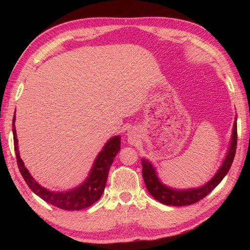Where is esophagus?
Returning <instances> with one entry per match:
<instances>
[{"instance_id": "34e87169", "label": "esophagus", "mask_w": 250, "mask_h": 250, "mask_svg": "<svg viewBox=\"0 0 250 250\" xmlns=\"http://www.w3.org/2000/svg\"><path fill=\"white\" fill-rule=\"evenodd\" d=\"M127 137H128V141H129L130 143H134V141H135V133H134V131L133 130H129L128 131V133H127Z\"/></svg>"}]
</instances>
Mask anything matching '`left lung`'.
Listing matches in <instances>:
<instances>
[{
  "instance_id": "left-lung-1",
  "label": "left lung",
  "mask_w": 250,
  "mask_h": 250,
  "mask_svg": "<svg viewBox=\"0 0 250 250\" xmlns=\"http://www.w3.org/2000/svg\"><path fill=\"white\" fill-rule=\"evenodd\" d=\"M237 118L233 123L232 135L230 141V146L229 148L228 154H226L224 161L219 168L215 176L211 178L208 183L203 185L202 187L195 188H188V190H177L172 188L164 185L160 178L157 177V173L153 165L151 164L146 158H142V167H143V177L147 190L151 196L157 201L163 204L172 207H183L188 206V204L196 203L197 201L203 199L206 196L210 193L214 188L221 183V180L229 171L231 164L233 161L234 154H236L237 148Z\"/></svg>"
}]
</instances>
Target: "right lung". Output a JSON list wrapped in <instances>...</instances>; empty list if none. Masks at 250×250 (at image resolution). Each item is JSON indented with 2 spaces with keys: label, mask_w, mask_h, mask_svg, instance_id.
<instances>
[{
  "label": "right lung",
  "mask_w": 250,
  "mask_h": 250,
  "mask_svg": "<svg viewBox=\"0 0 250 250\" xmlns=\"http://www.w3.org/2000/svg\"><path fill=\"white\" fill-rule=\"evenodd\" d=\"M14 122H16V112H14L12 120V132L18 166L26 184L37 196H40L42 199L52 204V206L65 210H79L86 208L100 199L104 192L105 185H106L110 166L121 149V138L119 135L111 138L105 144V146L95 160L93 168L84 183L70 191L53 192L36 183V180L25 167L24 162L21 161L19 152L17 130Z\"/></svg>",
  "instance_id": "add662e5"
}]
</instances>
